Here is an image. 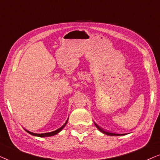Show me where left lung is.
<instances>
[{
	"label": "left lung",
	"mask_w": 160,
	"mask_h": 160,
	"mask_svg": "<svg viewBox=\"0 0 160 160\" xmlns=\"http://www.w3.org/2000/svg\"><path fill=\"white\" fill-rule=\"evenodd\" d=\"M95 126L97 127V128L98 129V130H99L100 132H102V133H104V134H106V135H112V136H113V135H116V136H118V135H120V134H116V133H112V132H106V131H105L104 130H102V128H100L99 126L97 124H95Z\"/></svg>",
	"instance_id": "obj_1"
}]
</instances>
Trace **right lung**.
I'll list each match as a JSON object with an SVG mask.
<instances>
[{"mask_svg":"<svg viewBox=\"0 0 160 160\" xmlns=\"http://www.w3.org/2000/svg\"><path fill=\"white\" fill-rule=\"evenodd\" d=\"M67 122H68V120L66 121V122H65V123L63 124V125L60 128H59L58 130H55V131H53V132H47V133H41V134H37V133H34V132H30V131H28V130H26V132H28V133H29V134H30V135H35V136H38V137H48V136H52V135H56V134H58V132H60L61 130H62L63 128H64V127L65 126V124H67Z\"/></svg>","mask_w":160,"mask_h":160,"instance_id":"add662e5","label":"right lung"}]
</instances>
